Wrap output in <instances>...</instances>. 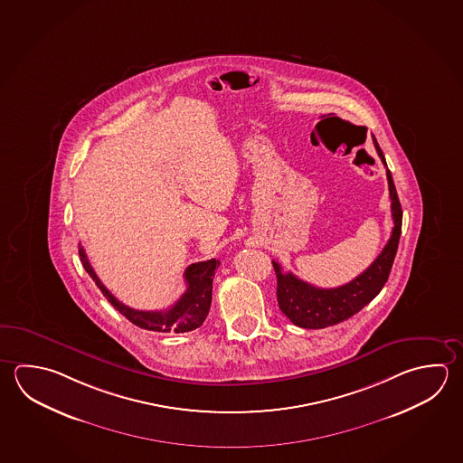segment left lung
I'll use <instances>...</instances> for the list:
<instances>
[{
  "label": "left lung",
  "instance_id": "left-lung-1",
  "mask_svg": "<svg viewBox=\"0 0 463 463\" xmlns=\"http://www.w3.org/2000/svg\"><path fill=\"white\" fill-rule=\"evenodd\" d=\"M373 145L379 153L380 160L387 166V161L380 150L375 137H373ZM387 179L390 199H392V217L395 225L385 248L361 276L336 288H320V287L311 286L308 282H303L302 279L297 278L292 272H282L280 264L272 261L278 276L279 308L297 326L321 329L347 320L357 311H361L367 303L372 302L385 286L395 261L398 241L402 235V220H403L402 203L396 194L393 177L388 168Z\"/></svg>",
  "mask_w": 463,
  "mask_h": 463
}]
</instances>
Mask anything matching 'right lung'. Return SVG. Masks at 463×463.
I'll list each match as a JSON object with an SVG mask.
<instances>
[{"instance_id":"1","label":"right lung","mask_w":463,"mask_h":463,"mask_svg":"<svg viewBox=\"0 0 463 463\" xmlns=\"http://www.w3.org/2000/svg\"><path fill=\"white\" fill-rule=\"evenodd\" d=\"M80 258L83 262L84 269L96 282V286L99 287L108 302H110L118 313H122L127 320L132 321L138 328L158 331V333H187L199 328L209 315L212 303V282H213L215 269L220 266L219 260L191 264L184 272L187 288L184 294L179 297V300L173 307H169L168 310L142 311L127 307L110 294L96 276L90 260L86 258L83 246H80Z\"/></svg>"}]
</instances>
